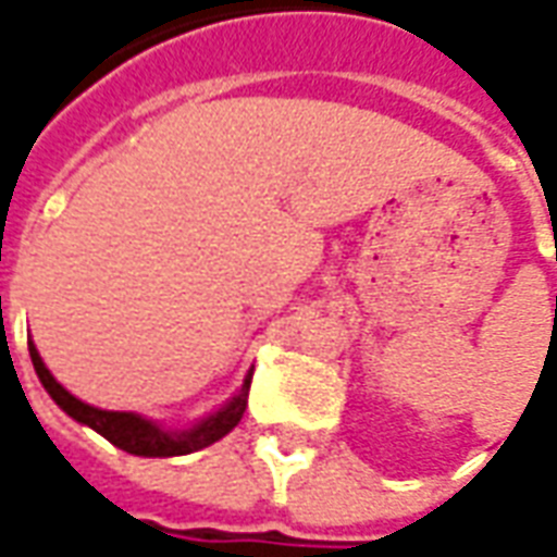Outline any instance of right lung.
I'll return each mask as SVG.
<instances>
[{"label":"right lung","mask_w":557,"mask_h":557,"mask_svg":"<svg viewBox=\"0 0 557 557\" xmlns=\"http://www.w3.org/2000/svg\"><path fill=\"white\" fill-rule=\"evenodd\" d=\"M29 355L32 363H35V373L41 379L44 391L55 399V406L71 414L77 423H86L95 432H101L107 442H113L115 447H122L127 454L134 456H184L194 454V450H202L208 444L220 442L226 432H232L238 426V420L244 418V409H247V391H250V379L253 373H247L242 391L235 397L218 409L214 414H208L206 420L194 423L190 430H163L154 420H146L134 414V411H107L95 409L89 403H83L74 394H67L65 387L59 385L53 379V373L44 367L41 355L35 349V343L29 339Z\"/></svg>","instance_id":"1"}]
</instances>
